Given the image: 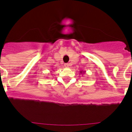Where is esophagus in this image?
<instances>
[{"instance_id":"34e87169","label":"esophagus","mask_w":132,"mask_h":132,"mask_svg":"<svg viewBox=\"0 0 132 132\" xmlns=\"http://www.w3.org/2000/svg\"><path fill=\"white\" fill-rule=\"evenodd\" d=\"M64 66H65V67H69V66H70V64L66 63V64H65Z\"/></svg>"}]
</instances>
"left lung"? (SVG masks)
<instances>
[{
  "label": "left lung",
  "instance_id": "8db88e82",
  "mask_svg": "<svg viewBox=\"0 0 132 132\" xmlns=\"http://www.w3.org/2000/svg\"><path fill=\"white\" fill-rule=\"evenodd\" d=\"M84 72H83V71H81V72H80V73H81V74H82V73H83H83H84Z\"/></svg>",
  "mask_w": 132,
  "mask_h": 132
}]
</instances>
